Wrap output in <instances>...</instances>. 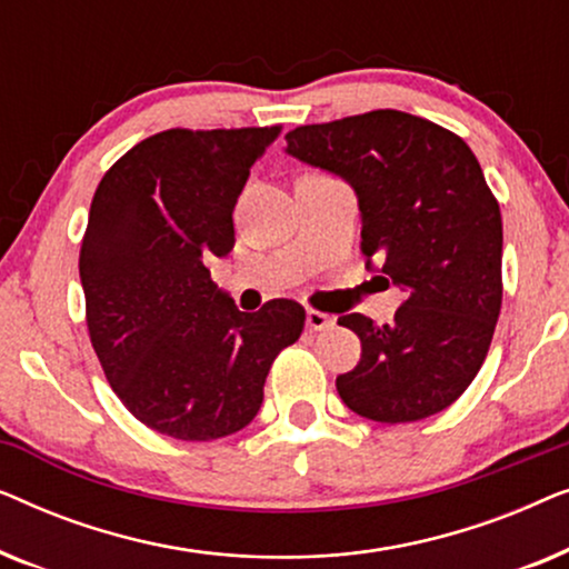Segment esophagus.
<instances>
[{
    "mask_svg": "<svg viewBox=\"0 0 569 569\" xmlns=\"http://www.w3.org/2000/svg\"><path fill=\"white\" fill-rule=\"evenodd\" d=\"M306 323H308L310 331H323V329H331L333 318L329 313H321V310L310 308L306 313Z\"/></svg>",
    "mask_w": 569,
    "mask_h": 569,
    "instance_id": "1",
    "label": "esophagus"
}]
</instances>
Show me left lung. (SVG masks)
Segmentation results:
<instances>
[{
  "instance_id": "8db88e82",
  "label": "left lung",
  "mask_w": 569,
  "mask_h": 569,
  "mask_svg": "<svg viewBox=\"0 0 569 569\" xmlns=\"http://www.w3.org/2000/svg\"><path fill=\"white\" fill-rule=\"evenodd\" d=\"M284 139L292 158L352 186L368 269L407 295L391 323L339 318L362 341L337 378L341 401L386 425L448 409L477 378L502 306V217L479 160L453 131L391 108Z\"/></svg>"
}]
</instances>
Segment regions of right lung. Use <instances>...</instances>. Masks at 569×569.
<instances>
[{
  "instance_id": "1",
  "label": "right lung",
  "mask_w": 569,
  "mask_h": 569,
  "mask_svg": "<svg viewBox=\"0 0 569 569\" xmlns=\"http://www.w3.org/2000/svg\"><path fill=\"white\" fill-rule=\"evenodd\" d=\"M279 131H160L116 160L92 197L80 248L92 349L123 407L168 438L243 430L271 362L306 326L295 300L243 313L204 267L236 246L232 209Z\"/></svg>"
}]
</instances>
